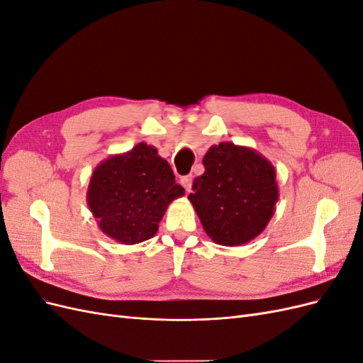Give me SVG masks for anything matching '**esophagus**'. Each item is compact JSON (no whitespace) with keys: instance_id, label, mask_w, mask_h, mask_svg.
Masks as SVG:
<instances>
[{"instance_id":"34e87169","label":"esophagus","mask_w":363,"mask_h":363,"mask_svg":"<svg viewBox=\"0 0 363 363\" xmlns=\"http://www.w3.org/2000/svg\"><path fill=\"white\" fill-rule=\"evenodd\" d=\"M192 180H194L192 175H184V177H182V179H180V183H182L183 188L186 189V192H191V188H192Z\"/></svg>"}]
</instances>
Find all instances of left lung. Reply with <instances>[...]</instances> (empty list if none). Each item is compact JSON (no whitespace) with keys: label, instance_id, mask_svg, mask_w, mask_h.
I'll list each match as a JSON object with an SVG mask.
<instances>
[{"label":"left lung","instance_id":"1","mask_svg":"<svg viewBox=\"0 0 363 363\" xmlns=\"http://www.w3.org/2000/svg\"><path fill=\"white\" fill-rule=\"evenodd\" d=\"M203 164L204 174L195 179L188 199L206 235L218 245H245L276 212V168L256 150L233 142L212 145Z\"/></svg>","mask_w":363,"mask_h":363}]
</instances>
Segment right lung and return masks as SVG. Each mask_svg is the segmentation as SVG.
<instances>
[{
  "label": "right lung",
  "mask_w": 363,
  "mask_h": 363,
  "mask_svg": "<svg viewBox=\"0 0 363 363\" xmlns=\"http://www.w3.org/2000/svg\"><path fill=\"white\" fill-rule=\"evenodd\" d=\"M184 195L157 148L139 142L103 160L91 175L86 200L101 232L124 245L151 239L168 206Z\"/></svg>",
  "instance_id": "right-lung-1"
}]
</instances>
